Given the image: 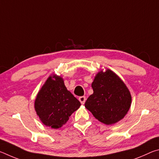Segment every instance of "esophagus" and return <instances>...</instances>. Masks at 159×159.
Segmentation results:
<instances>
[{"label":"esophagus","instance_id":"obj_1","mask_svg":"<svg viewBox=\"0 0 159 159\" xmlns=\"http://www.w3.org/2000/svg\"><path fill=\"white\" fill-rule=\"evenodd\" d=\"M79 101H80V103H81L82 104H84L86 100V98H85V96H81V97H80V98H79Z\"/></svg>","mask_w":159,"mask_h":159}]
</instances>
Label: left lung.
<instances>
[{
	"instance_id": "obj_1",
	"label": "left lung",
	"mask_w": 159,
	"mask_h": 159,
	"mask_svg": "<svg viewBox=\"0 0 159 159\" xmlns=\"http://www.w3.org/2000/svg\"><path fill=\"white\" fill-rule=\"evenodd\" d=\"M93 94L85 107L96 119L112 125L123 119L130 108L132 97L124 82L109 69L101 70L92 83Z\"/></svg>"
}]
</instances>
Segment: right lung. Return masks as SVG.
<instances>
[{
    "label": "right lung",
    "mask_w": 159,
    "mask_h": 159,
    "mask_svg": "<svg viewBox=\"0 0 159 159\" xmlns=\"http://www.w3.org/2000/svg\"><path fill=\"white\" fill-rule=\"evenodd\" d=\"M80 106V102L66 89L64 79L52 74L38 93L34 109L41 121L54 129L61 128Z\"/></svg>",
    "instance_id": "1"
}]
</instances>
